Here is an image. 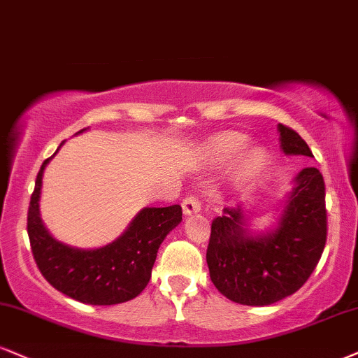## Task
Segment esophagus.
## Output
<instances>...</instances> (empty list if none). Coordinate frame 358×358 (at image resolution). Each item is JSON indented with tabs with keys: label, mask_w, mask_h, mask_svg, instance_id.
I'll return each mask as SVG.
<instances>
[{
	"label": "esophagus",
	"mask_w": 358,
	"mask_h": 358,
	"mask_svg": "<svg viewBox=\"0 0 358 358\" xmlns=\"http://www.w3.org/2000/svg\"><path fill=\"white\" fill-rule=\"evenodd\" d=\"M182 210H184V214H186V215L199 213V210H201L199 199H197V197H194V196L186 197V199L182 201Z\"/></svg>",
	"instance_id": "1"
}]
</instances>
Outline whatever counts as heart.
Instances as JSON below:
<instances>
[{
	"instance_id": "1",
	"label": "heart",
	"mask_w": 358,
	"mask_h": 358,
	"mask_svg": "<svg viewBox=\"0 0 358 358\" xmlns=\"http://www.w3.org/2000/svg\"><path fill=\"white\" fill-rule=\"evenodd\" d=\"M245 144H247L245 139L242 138V136L227 134V136H222V138H217L213 144L209 145V154L210 157H213V161L226 162L236 157L237 154L245 148ZM264 161H266L264 152L259 151V149H255V151L249 152L245 156L242 171H244V174H254V172H257L260 167H262Z\"/></svg>"
}]
</instances>
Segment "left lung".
I'll return each mask as SVG.
<instances>
[{
	"label": "left lung",
	"mask_w": 358,
	"mask_h": 358,
	"mask_svg": "<svg viewBox=\"0 0 358 358\" xmlns=\"http://www.w3.org/2000/svg\"><path fill=\"white\" fill-rule=\"evenodd\" d=\"M280 149L287 156L312 151L294 129L279 124ZM242 206L226 207L215 217L207 247L210 280L229 301L242 306H271L297 292L319 264L327 241L325 184L317 167L294 179L277 226L254 234Z\"/></svg>",
	"instance_id": "1"
}]
</instances>
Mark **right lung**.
<instances>
[{"label":"right lung","mask_w":358,"mask_h":358,"mask_svg":"<svg viewBox=\"0 0 358 358\" xmlns=\"http://www.w3.org/2000/svg\"><path fill=\"white\" fill-rule=\"evenodd\" d=\"M83 131L86 129L78 134ZM56 152L38 172L28 210L29 244L39 272L56 290L83 303L114 306L138 297L151 279L162 241L182 220V209L179 204L144 207L116 241L98 249H79L56 241L39 214L43 174Z\"/></svg>","instance_id":"1"}]
</instances>
